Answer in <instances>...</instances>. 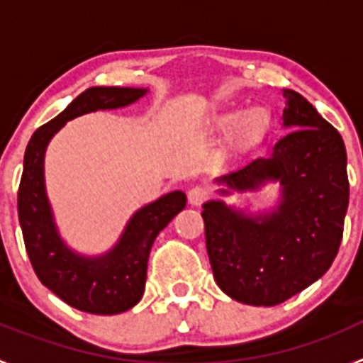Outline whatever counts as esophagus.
Listing matches in <instances>:
<instances>
[{
    "mask_svg": "<svg viewBox=\"0 0 363 363\" xmlns=\"http://www.w3.org/2000/svg\"><path fill=\"white\" fill-rule=\"evenodd\" d=\"M209 198H211L209 189L200 187V185H198V187H192L191 191H189V201H191V205H201L209 200Z\"/></svg>",
    "mask_w": 363,
    "mask_h": 363,
    "instance_id": "obj_1",
    "label": "esophagus"
}]
</instances>
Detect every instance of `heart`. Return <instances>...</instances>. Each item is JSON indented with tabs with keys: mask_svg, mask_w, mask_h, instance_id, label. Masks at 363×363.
I'll list each match as a JSON object with an SVG mask.
<instances>
[{
	"mask_svg": "<svg viewBox=\"0 0 363 363\" xmlns=\"http://www.w3.org/2000/svg\"><path fill=\"white\" fill-rule=\"evenodd\" d=\"M240 121L238 114H233V116H227L223 120V125L225 127H233ZM269 127V114L264 111V108H256V111L249 112L242 121V138L245 142H255V140H259V138L264 136V133L267 130Z\"/></svg>",
	"mask_w": 363,
	"mask_h": 363,
	"instance_id": "b5f03b06",
	"label": "heart"
}]
</instances>
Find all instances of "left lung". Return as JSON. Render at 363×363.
I'll list each match as a JSON object with an SVG mask.
<instances>
[{
	"label": "left lung",
	"instance_id": "8db88e82",
	"mask_svg": "<svg viewBox=\"0 0 363 363\" xmlns=\"http://www.w3.org/2000/svg\"><path fill=\"white\" fill-rule=\"evenodd\" d=\"M289 133L220 182L256 189L280 179L284 198L262 223L223 201L203 205L205 243L218 287L247 306H278L322 278L338 255L349 205L344 140L303 96L284 92ZM225 192V191H223Z\"/></svg>",
	"mask_w": 363,
	"mask_h": 363
}]
</instances>
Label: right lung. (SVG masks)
Returning a JSON list of instances; mask_svg holds the SVG:
<instances>
[{"mask_svg": "<svg viewBox=\"0 0 363 363\" xmlns=\"http://www.w3.org/2000/svg\"><path fill=\"white\" fill-rule=\"evenodd\" d=\"M145 89L91 86L49 123L32 134L23 158L18 191V216L32 269L45 287L74 309L91 314H118L142 300L147 262L160 230L185 207L182 191L169 192L130 218L118 245L101 258H82L63 245L54 227L43 184V156L50 138L76 116L98 108L133 104Z\"/></svg>", "mask_w": 363, "mask_h": 363, "instance_id": "1", "label": "right lung"}]
</instances>
